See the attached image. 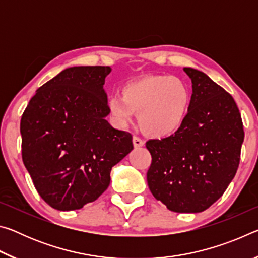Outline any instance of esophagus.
<instances>
[{"instance_id":"obj_1","label":"esophagus","mask_w":258,"mask_h":258,"mask_svg":"<svg viewBox=\"0 0 258 258\" xmlns=\"http://www.w3.org/2000/svg\"><path fill=\"white\" fill-rule=\"evenodd\" d=\"M133 145H134V147H137V148L142 147L143 145H145V141H143L141 138H139V137H137V135H134V137H133Z\"/></svg>"}]
</instances>
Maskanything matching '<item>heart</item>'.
<instances>
[{"label": "heart", "mask_w": 258, "mask_h": 258, "mask_svg": "<svg viewBox=\"0 0 258 258\" xmlns=\"http://www.w3.org/2000/svg\"><path fill=\"white\" fill-rule=\"evenodd\" d=\"M190 102L191 92L184 81L171 75H152L126 84L121 97L109 99L108 110L119 125L130 123L133 113H139L143 132L164 138L184 123Z\"/></svg>", "instance_id": "obj_1"}]
</instances>
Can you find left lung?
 Here are the masks:
<instances>
[{
	"mask_svg": "<svg viewBox=\"0 0 258 258\" xmlns=\"http://www.w3.org/2000/svg\"><path fill=\"white\" fill-rule=\"evenodd\" d=\"M192 82L184 123L175 133L146 143L151 155V194L176 213L206 211L237 173L244 138L232 95L206 74L183 68Z\"/></svg>",
	"mask_w": 258,
	"mask_h": 258,
	"instance_id": "1",
	"label": "left lung"
}]
</instances>
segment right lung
Returning <instances> with one entry per match:
<instances>
[{"instance_id":"right-lung-1","label":"right lung","mask_w":258,"mask_h":258,"mask_svg":"<svg viewBox=\"0 0 258 258\" xmlns=\"http://www.w3.org/2000/svg\"><path fill=\"white\" fill-rule=\"evenodd\" d=\"M110 71L64 69L36 91L21 116L24 165L38 195L58 211L97 200L109 186L112 166L133 149L132 134L104 119Z\"/></svg>"}]
</instances>
